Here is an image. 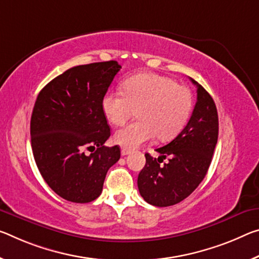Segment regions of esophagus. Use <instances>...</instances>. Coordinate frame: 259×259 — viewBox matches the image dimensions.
<instances>
[{
    "label": "esophagus",
    "instance_id": "34e87169",
    "mask_svg": "<svg viewBox=\"0 0 259 259\" xmlns=\"http://www.w3.org/2000/svg\"><path fill=\"white\" fill-rule=\"evenodd\" d=\"M130 150H128V149H125V147H123V149L121 150V154L122 155H128V154H130Z\"/></svg>",
    "mask_w": 259,
    "mask_h": 259
}]
</instances>
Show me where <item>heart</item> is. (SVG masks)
Here are the masks:
<instances>
[{
	"instance_id": "obj_1",
	"label": "heart",
	"mask_w": 259,
	"mask_h": 259,
	"mask_svg": "<svg viewBox=\"0 0 259 259\" xmlns=\"http://www.w3.org/2000/svg\"><path fill=\"white\" fill-rule=\"evenodd\" d=\"M107 120L122 125L137 109L141 120L118 129L114 141L125 149H136L157 136L168 141L187 124L192 108L191 93L170 77L144 72L126 78L121 91L107 92L101 101Z\"/></svg>"
}]
</instances>
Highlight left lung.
Here are the masks:
<instances>
[{"label":"left lung","instance_id":"obj_1","mask_svg":"<svg viewBox=\"0 0 259 259\" xmlns=\"http://www.w3.org/2000/svg\"><path fill=\"white\" fill-rule=\"evenodd\" d=\"M197 102L188 124L169 144L159 147L158 160L145 154L146 163L138 175L139 194L145 202L159 207L170 206L199 186L211 165L218 142L219 121L214 101L195 79ZM170 158L159 165V159ZM163 161V160H162Z\"/></svg>","mask_w":259,"mask_h":259}]
</instances>
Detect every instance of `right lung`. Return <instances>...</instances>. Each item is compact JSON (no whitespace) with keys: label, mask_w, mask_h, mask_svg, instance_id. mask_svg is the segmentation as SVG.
Returning a JSON list of instances; mask_svg holds the SVG:
<instances>
[{"label":"right lung","mask_w":259,"mask_h":259,"mask_svg":"<svg viewBox=\"0 0 259 259\" xmlns=\"http://www.w3.org/2000/svg\"><path fill=\"white\" fill-rule=\"evenodd\" d=\"M121 65L116 61L77 65L41 90L31 116V145L45 181L62 198L90 203L118 161L101 101ZM86 150L92 151L88 155Z\"/></svg>","instance_id":"1"}]
</instances>
